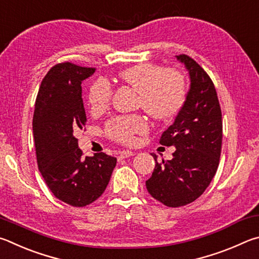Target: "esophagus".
Returning <instances> with one entry per match:
<instances>
[{"mask_svg": "<svg viewBox=\"0 0 259 259\" xmlns=\"http://www.w3.org/2000/svg\"><path fill=\"white\" fill-rule=\"evenodd\" d=\"M135 153L133 151H130V150H124V151H120L118 153V158L119 159H125V158H128L131 156H134Z\"/></svg>", "mask_w": 259, "mask_h": 259, "instance_id": "34e87169", "label": "esophagus"}]
</instances>
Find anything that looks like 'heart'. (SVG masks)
Returning a JSON list of instances; mask_svg holds the SVG:
<instances>
[{
	"label": "heart",
	"mask_w": 259,
	"mask_h": 259,
	"mask_svg": "<svg viewBox=\"0 0 259 259\" xmlns=\"http://www.w3.org/2000/svg\"><path fill=\"white\" fill-rule=\"evenodd\" d=\"M119 78L140 93V106L156 119L166 120L178 115L182 109L187 88L183 77L174 70L152 63H141L122 70ZM112 88L106 79L95 80L89 91V103L99 112L110 103ZM148 130V122L140 116L117 117L108 121L106 132L112 140L130 144L135 135Z\"/></svg>",
	"instance_id": "b5f03b06"
}]
</instances>
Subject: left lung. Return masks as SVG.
<instances>
[{"mask_svg": "<svg viewBox=\"0 0 259 259\" xmlns=\"http://www.w3.org/2000/svg\"><path fill=\"white\" fill-rule=\"evenodd\" d=\"M176 59L187 68L190 89L173 125L159 143L175 147L171 160L157 161L146 185L148 192L168 207L185 206L210 184L220 164L223 124L215 86L207 72L185 54Z\"/></svg>", "mask_w": 259, "mask_h": 259, "instance_id": "1", "label": "left lung"}]
</instances>
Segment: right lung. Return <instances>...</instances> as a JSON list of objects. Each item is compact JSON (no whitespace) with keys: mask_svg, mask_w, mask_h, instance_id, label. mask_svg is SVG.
Listing matches in <instances>:
<instances>
[{"mask_svg":"<svg viewBox=\"0 0 259 259\" xmlns=\"http://www.w3.org/2000/svg\"><path fill=\"white\" fill-rule=\"evenodd\" d=\"M94 71L70 62L58 63L45 75L35 102L38 169L54 196L74 207L90 205L101 196L117 162L103 152L84 159L74 137L86 122L81 81Z\"/></svg>","mask_w":259,"mask_h":259,"instance_id":"right-lung-1","label":"right lung"}]
</instances>
